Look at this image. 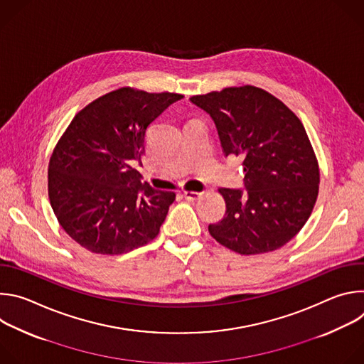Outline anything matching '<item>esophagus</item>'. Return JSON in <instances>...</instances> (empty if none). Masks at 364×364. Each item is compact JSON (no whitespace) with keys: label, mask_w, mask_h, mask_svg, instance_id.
Instances as JSON below:
<instances>
[{"label":"esophagus","mask_w":364,"mask_h":364,"mask_svg":"<svg viewBox=\"0 0 364 364\" xmlns=\"http://www.w3.org/2000/svg\"><path fill=\"white\" fill-rule=\"evenodd\" d=\"M183 196H184L187 200H190V201H194V200H198V198L203 197L201 193H197V191H187V190L183 191Z\"/></svg>","instance_id":"1"}]
</instances>
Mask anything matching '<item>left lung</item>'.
I'll return each mask as SVG.
<instances>
[{
    "label": "left lung",
    "instance_id": "1",
    "mask_svg": "<svg viewBox=\"0 0 364 364\" xmlns=\"http://www.w3.org/2000/svg\"><path fill=\"white\" fill-rule=\"evenodd\" d=\"M213 118L223 152L240 157L246 193L219 188L226 215L212 237L240 255L287 245L306 223L318 196L320 167L299 118L252 85L191 96Z\"/></svg>",
    "mask_w": 364,
    "mask_h": 364
}]
</instances>
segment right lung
<instances>
[{
    "label": "right lung",
    "instance_id": "right-lung-1",
    "mask_svg": "<svg viewBox=\"0 0 364 364\" xmlns=\"http://www.w3.org/2000/svg\"><path fill=\"white\" fill-rule=\"evenodd\" d=\"M180 93L119 87L80 109L48 161V198L63 230L82 247L122 255L160 233L174 191L152 188L132 167L148 128Z\"/></svg>",
    "mask_w": 364,
    "mask_h": 364
}]
</instances>
